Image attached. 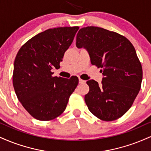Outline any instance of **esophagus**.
<instances>
[{
  "mask_svg": "<svg viewBox=\"0 0 151 151\" xmlns=\"http://www.w3.org/2000/svg\"><path fill=\"white\" fill-rule=\"evenodd\" d=\"M79 84H84V83L86 82V81L83 80V79H79Z\"/></svg>",
  "mask_w": 151,
  "mask_h": 151,
  "instance_id": "obj_1",
  "label": "esophagus"
}]
</instances>
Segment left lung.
Returning a JSON list of instances; mask_svg holds the SVG:
<instances>
[{
    "label": "left lung",
    "mask_w": 151,
    "mask_h": 151,
    "mask_svg": "<svg viewBox=\"0 0 151 151\" xmlns=\"http://www.w3.org/2000/svg\"><path fill=\"white\" fill-rule=\"evenodd\" d=\"M76 45L89 52L91 65L101 68V84L89 80L84 96L91 114L102 121L116 120L133 105L141 86L143 70L136 50L129 40L117 32L88 26L77 35Z\"/></svg>",
    "instance_id": "8db88e82"
}]
</instances>
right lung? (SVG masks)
<instances>
[{"label":"right lung","mask_w":151,"mask_h":151,"mask_svg":"<svg viewBox=\"0 0 151 151\" xmlns=\"http://www.w3.org/2000/svg\"><path fill=\"white\" fill-rule=\"evenodd\" d=\"M79 28L48 29L27 41L17 53L13 73L15 92L22 106L37 120L50 121L61 115L78 85L77 77H53L52 70L60 67Z\"/></svg>","instance_id":"obj_1"}]
</instances>
